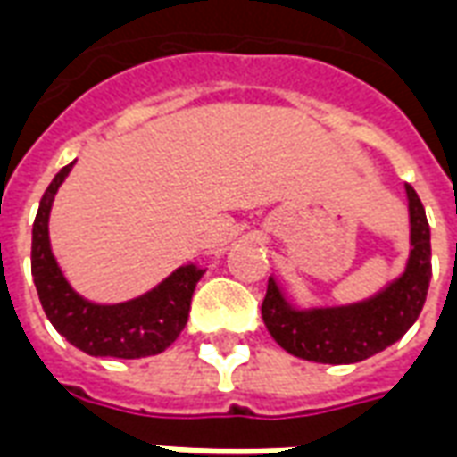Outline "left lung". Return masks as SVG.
<instances>
[{
  "label": "left lung",
  "mask_w": 457,
  "mask_h": 457,
  "mask_svg": "<svg viewBox=\"0 0 457 457\" xmlns=\"http://www.w3.org/2000/svg\"><path fill=\"white\" fill-rule=\"evenodd\" d=\"M410 198L412 252L405 273L376 297L350 306L299 312L268 280L261 316L268 333L295 357L321 364H354L381 353L405 336L427 302L431 280V232L417 191L405 184Z\"/></svg>",
  "instance_id": "1"
}]
</instances>
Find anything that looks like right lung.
<instances>
[{
    "mask_svg": "<svg viewBox=\"0 0 457 457\" xmlns=\"http://www.w3.org/2000/svg\"><path fill=\"white\" fill-rule=\"evenodd\" d=\"M71 165L62 167L54 174V179L40 198V208L33 222L30 270L40 304L59 336H64L74 347L90 357L138 360L162 353L187 326L191 295L204 270L196 266L177 268L155 290L124 304H93L81 295H76L52 256L47 235L52 201Z\"/></svg>",
    "mask_w": 457,
    "mask_h": 457,
    "instance_id": "add662e5",
    "label": "right lung"
}]
</instances>
